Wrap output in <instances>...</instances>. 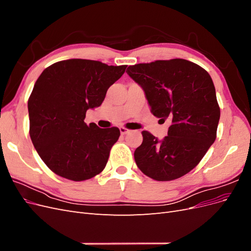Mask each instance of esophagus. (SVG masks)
I'll list each match as a JSON object with an SVG mask.
<instances>
[{
    "mask_svg": "<svg viewBox=\"0 0 251 251\" xmlns=\"http://www.w3.org/2000/svg\"><path fill=\"white\" fill-rule=\"evenodd\" d=\"M119 131H120V133L123 134V135H126V134H127V133H130V132H131L130 130H127V128H126V127H124V126H121V127L119 128Z\"/></svg>",
    "mask_w": 251,
    "mask_h": 251,
    "instance_id": "esophagus-1",
    "label": "esophagus"
}]
</instances>
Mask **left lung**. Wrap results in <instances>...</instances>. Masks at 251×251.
<instances>
[{
    "mask_svg": "<svg viewBox=\"0 0 251 251\" xmlns=\"http://www.w3.org/2000/svg\"><path fill=\"white\" fill-rule=\"evenodd\" d=\"M126 73L142 88L153 115L171 121L163 139L142 131L136 164L157 181L184 176L216 140L220 108L210 75L182 58L130 66Z\"/></svg>",
    "mask_w": 251,
    "mask_h": 251,
    "instance_id": "obj_1",
    "label": "left lung"
}]
</instances>
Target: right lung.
<instances>
[{"instance_id": "add662e5", "label": "right lung", "mask_w": 251, "mask_h": 251, "mask_svg": "<svg viewBox=\"0 0 251 251\" xmlns=\"http://www.w3.org/2000/svg\"><path fill=\"white\" fill-rule=\"evenodd\" d=\"M126 68L72 58L51 65L37 78L28 100L29 133L53 173L82 181L103 171L120 131L87 126L86 112L100 107Z\"/></svg>"}]
</instances>
